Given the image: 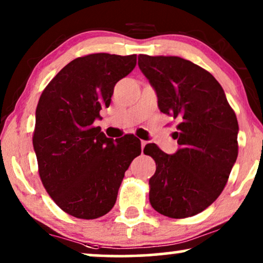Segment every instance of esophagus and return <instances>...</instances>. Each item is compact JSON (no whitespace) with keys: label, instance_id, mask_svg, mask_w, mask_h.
I'll return each mask as SVG.
<instances>
[{"label":"esophagus","instance_id":"1","mask_svg":"<svg viewBox=\"0 0 263 263\" xmlns=\"http://www.w3.org/2000/svg\"><path fill=\"white\" fill-rule=\"evenodd\" d=\"M146 144H147V141H145V140H141V148H142V149H144Z\"/></svg>","mask_w":263,"mask_h":263}]
</instances>
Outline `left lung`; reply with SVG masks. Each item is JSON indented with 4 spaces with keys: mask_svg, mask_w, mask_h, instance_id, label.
Masks as SVG:
<instances>
[{
    "mask_svg": "<svg viewBox=\"0 0 263 263\" xmlns=\"http://www.w3.org/2000/svg\"><path fill=\"white\" fill-rule=\"evenodd\" d=\"M138 64L155 88L159 110L180 121L174 155L156 144L144 148L156 162L149 203L172 219L193 216L217 199L237 161L236 114L219 82L192 61L140 54Z\"/></svg>",
    "mask_w": 263,
    "mask_h": 263,
    "instance_id": "8db88e82",
    "label": "left lung"
}]
</instances>
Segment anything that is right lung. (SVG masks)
<instances>
[{
    "mask_svg": "<svg viewBox=\"0 0 263 263\" xmlns=\"http://www.w3.org/2000/svg\"><path fill=\"white\" fill-rule=\"evenodd\" d=\"M135 65V54L77 58L41 94L32 136L41 181L57 205L77 219H98L114 208L124 173L141 153L135 136L108 139L94 125L110 106L116 83Z\"/></svg>",
    "mask_w": 263,
    "mask_h": 263,
    "instance_id": "1",
    "label": "right lung"
}]
</instances>
